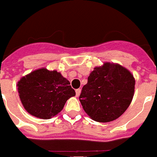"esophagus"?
Wrapping results in <instances>:
<instances>
[{
	"label": "esophagus",
	"instance_id": "esophagus-1",
	"mask_svg": "<svg viewBox=\"0 0 157 157\" xmlns=\"http://www.w3.org/2000/svg\"><path fill=\"white\" fill-rule=\"evenodd\" d=\"M75 93H76V96H79L80 93H81V90L80 89H77V90H75Z\"/></svg>",
	"mask_w": 157,
	"mask_h": 157
}]
</instances>
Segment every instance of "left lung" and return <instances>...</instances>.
I'll return each mask as SVG.
<instances>
[{"mask_svg": "<svg viewBox=\"0 0 157 157\" xmlns=\"http://www.w3.org/2000/svg\"><path fill=\"white\" fill-rule=\"evenodd\" d=\"M134 90L135 78L130 71L119 64L105 63L90 74L79 101L93 120L111 122L128 109Z\"/></svg>", "mask_w": 157, "mask_h": 157, "instance_id": "8db88e82", "label": "left lung"}]
</instances>
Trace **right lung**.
Wrapping results in <instances>:
<instances>
[{"label": "right lung", "mask_w": 157, "mask_h": 157, "mask_svg": "<svg viewBox=\"0 0 157 157\" xmlns=\"http://www.w3.org/2000/svg\"><path fill=\"white\" fill-rule=\"evenodd\" d=\"M57 71L36 70L17 82L19 97L28 113L43 120L54 117L75 91Z\"/></svg>", "instance_id": "1"}]
</instances>
